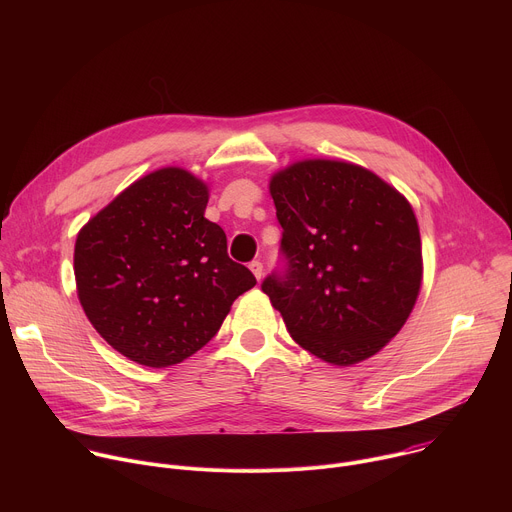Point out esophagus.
Wrapping results in <instances>:
<instances>
[{
	"instance_id": "obj_1",
	"label": "esophagus",
	"mask_w": 512,
	"mask_h": 512,
	"mask_svg": "<svg viewBox=\"0 0 512 512\" xmlns=\"http://www.w3.org/2000/svg\"><path fill=\"white\" fill-rule=\"evenodd\" d=\"M249 269L253 271V275H255L257 281H259L261 275H263V263H261V261H251V263H249Z\"/></svg>"
}]
</instances>
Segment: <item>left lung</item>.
<instances>
[{"instance_id": "1", "label": "left lung", "mask_w": 512, "mask_h": 512, "mask_svg": "<svg viewBox=\"0 0 512 512\" xmlns=\"http://www.w3.org/2000/svg\"><path fill=\"white\" fill-rule=\"evenodd\" d=\"M283 229L261 289L287 332L318 358L354 364L409 318L421 285V239L409 202L373 172L308 160L269 184Z\"/></svg>"}]
</instances>
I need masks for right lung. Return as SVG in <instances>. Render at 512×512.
<instances>
[{
    "label": "right lung",
    "mask_w": 512,
    "mask_h": 512,
    "mask_svg": "<svg viewBox=\"0 0 512 512\" xmlns=\"http://www.w3.org/2000/svg\"><path fill=\"white\" fill-rule=\"evenodd\" d=\"M206 186L180 168L133 182L81 229L79 300L123 356L164 369L200 350L257 279L204 218Z\"/></svg>",
    "instance_id": "right-lung-1"
}]
</instances>
